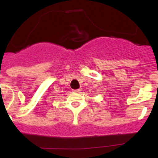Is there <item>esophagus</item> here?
<instances>
[{
  "label": "esophagus",
  "mask_w": 158,
  "mask_h": 158,
  "mask_svg": "<svg viewBox=\"0 0 158 158\" xmlns=\"http://www.w3.org/2000/svg\"><path fill=\"white\" fill-rule=\"evenodd\" d=\"M81 91V89H75V90H73V92H79Z\"/></svg>",
  "instance_id": "esophagus-1"
}]
</instances>
